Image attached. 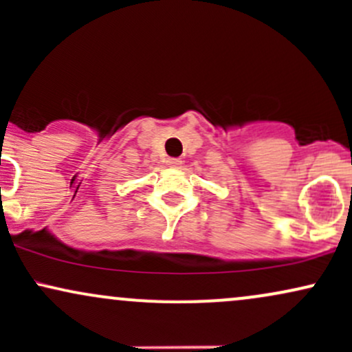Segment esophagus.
<instances>
[{"instance_id": "obj_1", "label": "esophagus", "mask_w": 352, "mask_h": 352, "mask_svg": "<svg viewBox=\"0 0 352 352\" xmlns=\"http://www.w3.org/2000/svg\"><path fill=\"white\" fill-rule=\"evenodd\" d=\"M167 165H168V167L179 168L182 165V159H179V157H170V159L167 160Z\"/></svg>"}]
</instances>
